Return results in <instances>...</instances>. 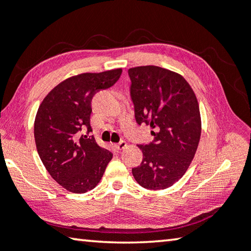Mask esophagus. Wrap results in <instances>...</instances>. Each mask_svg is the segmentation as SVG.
Returning a JSON list of instances; mask_svg holds the SVG:
<instances>
[{
  "instance_id": "1",
  "label": "esophagus",
  "mask_w": 251,
  "mask_h": 251,
  "mask_svg": "<svg viewBox=\"0 0 251 251\" xmlns=\"http://www.w3.org/2000/svg\"><path fill=\"white\" fill-rule=\"evenodd\" d=\"M126 146H127V144H126L125 141H121L119 143H117V144H115V147H116V149H117L118 151L124 150Z\"/></svg>"
}]
</instances>
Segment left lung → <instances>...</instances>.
I'll return each instance as SVG.
<instances>
[{"mask_svg":"<svg viewBox=\"0 0 251 251\" xmlns=\"http://www.w3.org/2000/svg\"><path fill=\"white\" fill-rule=\"evenodd\" d=\"M130 98L137 124L152 127L154 140L138 145L140 166L135 180L149 190H164L184 176L201 136L198 99L189 82L174 71L156 66L128 69Z\"/></svg>","mask_w":251,"mask_h":251,"instance_id":"8db88e82","label":"left lung"}]
</instances>
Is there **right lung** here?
Listing matches in <instances>:
<instances>
[{
    "label": "right lung",
    "mask_w": 251,
    "mask_h": 251,
    "mask_svg": "<svg viewBox=\"0 0 251 251\" xmlns=\"http://www.w3.org/2000/svg\"><path fill=\"white\" fill-rule=\"evenodd\" d=\"M122 69L80 74L59 83L40 105L34 121V140L43 165L54 181L74 193L96 186L113 157L99 146L90 126L91 99L109 88ZM87 130V135H80Z\"/></svg>",
    "instance_id": "right-lung-1"
}]
</instances>
